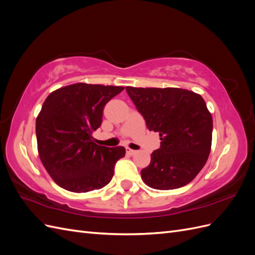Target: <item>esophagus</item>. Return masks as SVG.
I'll use <instances>...</instances> for the list:
<instances>
[{"instance_id":"esophagus-1","label":"esophagus","mask_w":255,"mask_h":255,"mask_svg":"<svg viewBox=\"0 0 255 255\" xmlns=\"http://www.w3.org/2000/svg\"><path fill=\"white\" fill-rule=\"evenodd\" d=\"M127 153L128 154V155H135V154L137 153V151L132 150V149H129V148H127Z\"/></svg>"}]
</instances>
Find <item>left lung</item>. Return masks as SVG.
Here are the masks:
<instances>
[{
	"label": "left lung",
	"mask_w": 255,
	"mask_h": 255,
	"mask_svg": "<svg viewBox=\"0 0 255 255\" xmlns=\"http://www.w3.org/2000/svg\"><path fill=\"white\" fill-rule=\"evenodd\" d=\"M145 120L160 136V148L141 170L149 187L159 190L185 186L201 171L212 146L213 118L203 98L181 88H126Z\"/></svg>",
	"instance_id": "8db88e82"
}]
</instances>
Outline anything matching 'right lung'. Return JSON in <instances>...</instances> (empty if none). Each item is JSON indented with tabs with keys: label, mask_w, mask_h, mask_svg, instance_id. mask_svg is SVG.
<instances>
[{
	"label": "right lung",
	"mask_w": 255,
	"mask_h": 255,
	"mask_svg": "<svg viewBox=\"0 0 255 255\" xmlns=\"http://www.w3.org/2000/svg\"><path fill=\"white\" fill-rule=\"evenodd\" d=\"M125 89L76 83L53 91L36 119L38 153L58 186L72 192L104 187L114 175L123 146L98 145L92 132L102 123L106 103Z\"/></svg>",
	"instance_id": "obj_1"
}]
</instances>
